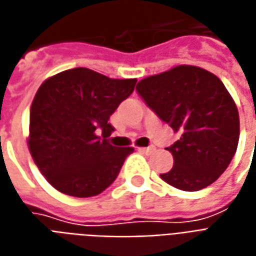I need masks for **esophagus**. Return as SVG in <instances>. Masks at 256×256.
I'll return each instance as SVG.
<instances>
[{"label":"esophagus","mask_w":256,"mask_h":256,"mask_svg":"<svg viewBox=\"0 0 256 256\" xmlns=\"http://www.w3.org/2000/svg\"><path fill=\"white\" fill-rule=\"evenodd\" d=\"M139 150H140L142 152H144V154H147V156H150V154H152V152H156V147H154V146L140 147Z\"/></svg>","instance_id":"34e87169"}]
</instances>
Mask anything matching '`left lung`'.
Wrapping results in <instances>:
<instances>
[{
	"label": "left lung",
	"instance_id": "left-lung-1",
	"mask_svg": "<svg viewBox=\"0 0 256 256\" xmlns=\"http://www.w3.org/2000/svg\"><path fill=\"white\" fill-rule=\"evenodd\" d=\"M136 91L180 134L166 147L174 162L162 180L182 191H199L216 182L232 161L240 135L238 108L222 82L206 69L178 65L140 80Z\"/></svg>",
	"mask_w": 256,
	"mask_h": 256
}]
</instances>
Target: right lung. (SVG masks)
<instances>
[{"instance_id": "right-lung-1", "label": "right lung", "mask_w": 256, "mask_h": 256, "mask_svg": "<svg viewBox=\"0 0 256 256\" xmlns=\"http://www.w3.org/2000/svg\"><path fill=\"white\" fill-rule=\"evenodd\" d=\"M135 84L136 79H110L88 68L68 69L42 83L30 112L28 148L56 190L90 198L117 178L134 148L110 144L109 118Z\"/></svg>"}]
</instances>
